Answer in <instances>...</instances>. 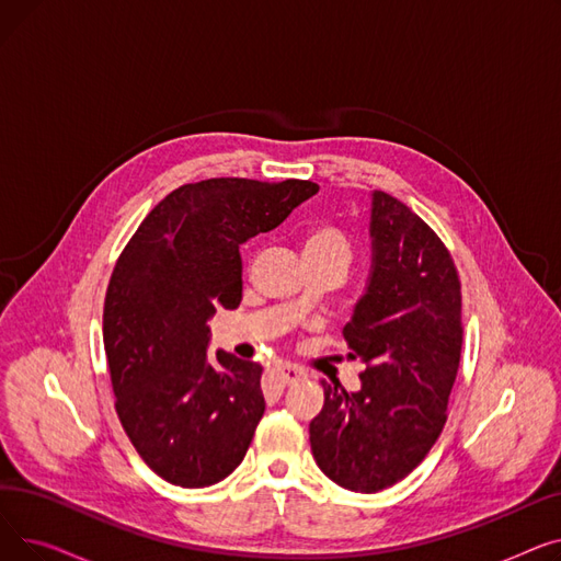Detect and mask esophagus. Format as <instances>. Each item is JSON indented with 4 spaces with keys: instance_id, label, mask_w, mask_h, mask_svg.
Segmentation results:
<instances>
[{
    "instance_id": "34e87169",
    "label": "esophagus",
    "mask_w": 561,
    "mask_h": 561,
    "mask_svg": "<svg viewBox=\"0 0 561 561\" xmlns=\"http://www.w3.org/2000/svg\"><path fill=\"white\" fill-rule=\"evenodd\" d=\"M275 375L282 379V385H300V381L307 379V373L302 368H298V366H293V364L279 366L275 370Z\"/></svg>"
}]
</instances>
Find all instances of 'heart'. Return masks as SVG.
Returning <instances> with one entry per match:
<instances>
[{"label": "heart", "mask_w": 561, "mask_h": 561, "mask_svg": "<svg viewBox=\"0 0 561 561\" xmlns=\"http://www.w3.org/2000/svg\"><path fill=\"white\" fill-rule=\"evenodd\" d=\"M302 254L311 256V254H341L350 261V243L345 239V233L336 227H313L302 243Z\"/></svg>", "instance_id": "heart-1"}]
</instances>
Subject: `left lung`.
I'll return each instance as SVG.
<instances>
[{"instance_id": "1", "label": "left lung", "mask_w": 561, "mask_h": 561, "mask_svg": "<svg viewBox=\"0 0 561 561\" xmlns=\"http://www.w3.org/2000/svg\"><path fill=\"white\" fill-rule=\"evenodd\" d=\"M373 263L343 339L366 370L362 389H325L309 423L318 468L347 491L404 480L446 425L461 357V284L444 241L407 204L373 193Z\"/></svg>"}]
</instances>
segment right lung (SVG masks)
I'll return each instance as SVG.
<instances>
[{"label":"right lung","instance_id":"obj_1","mask_svg":"<svg viewBox=\"0 0 561 561\" xmlns=\"http://www.w3.org/2000/svg\"><path fill=\"white\" fill-rule=\"evenodd\" d=\"M318 193V184L218 176L165 195L117 259L104 300L115 411L142 461L199 489L239 466L263 416L261 366L206 357L216 309L243 298L239 248Z\"/></svg>","mask_w":561,"mask_h":561}]
</instances>
